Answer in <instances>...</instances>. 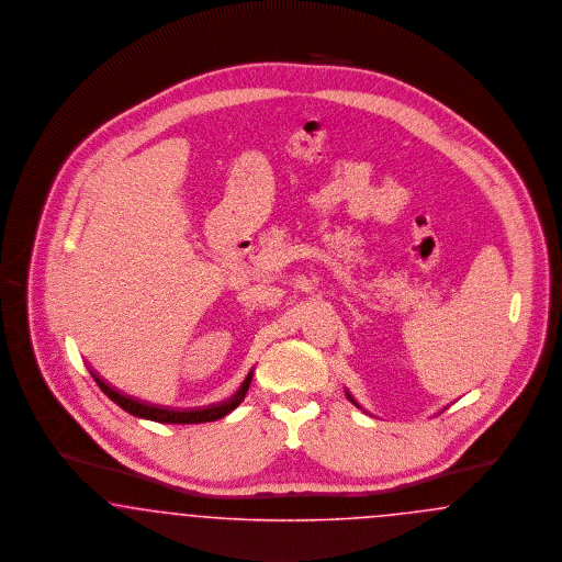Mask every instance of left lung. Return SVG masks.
<instances>
[{"label": "left lung", "mask_w": 562, "mask_h": 562, "mask_svg": "<svg viewBox=\"0 0 562 562\" xmlns=\"http://www.w3.org/2000/svg\"><path fill=\"white\" fill-rule=\"evenodd\" d=\"M346 396H348V401H350V403H352V405H357V407H359V409H363V407H361V405H359V403H357V401H355V398H352V394H350V392L346 391ZM363 412H366V409H363ZM367 414V412H366Z\"/></svg>", "instance_id": "1"}]
</instances>
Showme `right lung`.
<instances>
[{
	"label": "right lung",
	"instance_id": "1",
	"mask_svg": "<svg viewBox=\"0 0 562 562\" xmlns=\"http://www.w3.org/2000/svg\"><path fill=\"white\" fill-rule=\"evenodd\" d=\"M92 378L97 380L100 391L104 392L113 403H117L123 412L143 417V419H150V422H159V424H203V422H216L220 417L231 414L233 409H237L245 398V394L249 391L251 378H254V369L247 373L244 384L239 386V391L235 392L231 398L220 401V403H212L207 407H193V409H180V407H161V405H153V403H145L138 401L134 396H127L123 392L115 391L113 386H109L102 378H98L90 369Z\"/></svg>",
	"mask_w": 562,
	"mask_h": 562
}]
</instances>
